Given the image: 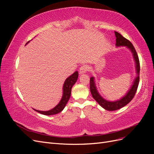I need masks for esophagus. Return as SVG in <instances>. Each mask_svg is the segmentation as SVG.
I'll list each match as a JSON object with an SVG mask.
<instances>
[{"instance_id":"esophagus-1","label":"esophagus","mask_w":154,"mask_h":154,"mask_svg":"<svg viewBox=\"0 0 154 154\" xmlns=\"http://www.w3.org/2000/svg\"><path fill=\"white\" fill-rule=\"evenodd\" d=\"M88 69V67L86 65H83V66H81L80 68V74H83V73H85Z\"/></svg>"}]
</instances>
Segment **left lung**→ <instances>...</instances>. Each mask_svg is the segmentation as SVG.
<instances>
[{"instance_id":"left-lung-1","label":"left lung","mask_w":154,"mask_h":154,"mask_svg":"<svg viewBox=\"0 0 154 154\" xmlns=\"http://www.w3.org/2000/svg\"><path fill=\"white\" fill-rule=\"evenodd\" d=\"M115 35L116 37V45L117 47H120V46H126L127 48H128L130 51H131L134 60L136 63V70L137 73V76L135 78V80L133 82V85L130 87L129 91L127 92V94L125 96L122 97L120 100L115 101H110L105 100L103 97H101V95L99 94L98 91H97V88L96 87L95 82H94V78L91 77L90 79V90L91 94L98 104L103 107L106 110L109 111H114L118 110L122 107L127 105L129 102L131 101L136 94V92L137 91L139 82V71H140V64H139V60L137 54L136 53V51L134 47L133 46L132 44L130 42L125 38L119 32L115 31Z\"/></svg>"}]
</instances>
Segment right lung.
Masks as SVG:
<instances>
[{
  "label": "right lung",
  "instance_id": "1",
  "mask_svg": "<svg viewBox=\"0 0 154 154\" xmlns=\"http://www.w3.org/2000/svg\"><path fill=\"white\" fill-rule=\"evenodd\" d=\"M29 42V41L27 42L26 44H28ZM78 77V71H75L72 74V75H71L66 79L63 85V96L62 97V99L59 102V103L55 107H54L53 109L48 110V111H41V110H38L34 109H33L35 111L38 112L42 114L47 115V116L57 114L60 112H62L65 108V106H66L67 103L70 98V96H71V94L72 87L76 82Z\"/></svg>",
  "mask_w": 154,
  "mask_h": 154
}]
</instances>
